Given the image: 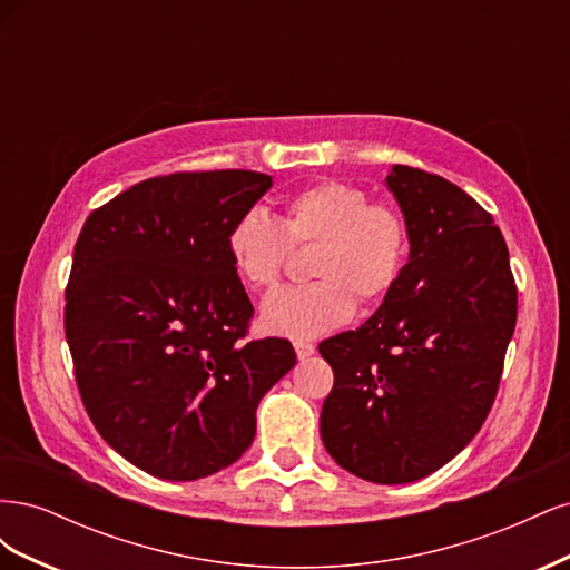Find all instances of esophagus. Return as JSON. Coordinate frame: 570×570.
Listing matches in <instances>:
<instances>
[{
	"label": "esophagus",
	"instance_id": "esophagus-1",
	"mask_svg": "<svg viewBox=\"0 0 570 570\" xmlns=\"http://www.w3.org/2000/svg\"><path fill=\"white\" fill-rule=\"evenodd\" d=\"M295 352H297V356H299V358H308V356H312V354L316 352V344H312V342H304V340H297V342H295Z\"/></svg>",
	"mask_w": 570,
	"mask_h": 570
}]
</instances>
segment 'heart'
I'll return each mask as SVG.
<instances>
[{"label": "heart", "instance_id": "heart-1", "mask_svg": "<svg viewBox=\"0 0 570 570\" xmlns=\"http://www.w3.org/2000/svg\"><path fill=\"white\" fill-rule=\"evenodd\" d=\"M289 245H316L308 262L316 281L273 292L262 323L275 335L318 337L347 323L356 302L375 306L390 295L409 262L411 230L396 206L371 202L364 187L318 180L285 199L281 223L249 209L226 239L235 275L252 289L278 283Z\"/></svg>", "mask_w": 570, "mask_h": 570}]
</instances>
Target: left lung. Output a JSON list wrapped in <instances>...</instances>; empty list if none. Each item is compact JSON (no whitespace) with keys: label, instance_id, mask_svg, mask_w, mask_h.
I'll return each mask as SVG.
<instances>
[{"label":"left lung","instance_id":"left-lung-1","mask_svg":"<svg viewBox=\"0 0 570 570\" xmlns=\"http://www.w3.org/2000/svg\"><path fill=\"white\" fill-rule=\"evenodd\" d=\"M385 183L409 262L364 325L318 344L335 373L321 438L344 471L400 485L442 469L485 423L519 297L502 230L473 197L400 164Z\"/></svg>","mask_w":570,"mask_h":570}]
</instances>
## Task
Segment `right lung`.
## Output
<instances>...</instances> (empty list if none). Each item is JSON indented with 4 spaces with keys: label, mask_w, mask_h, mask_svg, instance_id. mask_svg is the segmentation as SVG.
Segmentation results:
<instances>
[{
    "label": "right lung",
    "mask_w": 570,
    "mask_h": 570,
    "mask_svg": "<svg viewBox=\"0 0 570 570\" xmlns=\"http://www.w3.org/2000/svg\"><path fill=\"white\" fill-rule=\"evenodd\" d=\"M271 185L235 168L149 178L78 235L63 308L76 383L97 433L149 475L235 463L262 396L297 364L289 340H247L254 306L226 249Z\"/></svg>",
    "instance_id": "right-lung-1"
}]
</instances>
